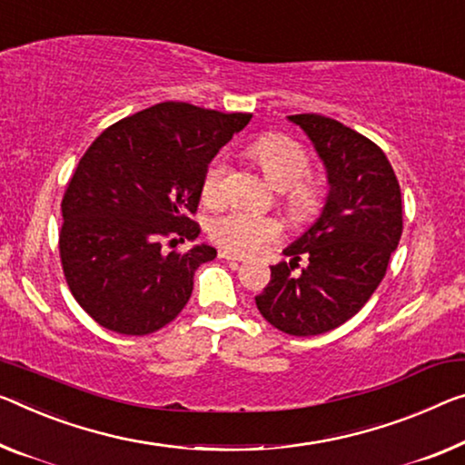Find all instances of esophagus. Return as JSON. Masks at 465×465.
<instances>
[{"label": "esophagus", "mask_w": 465, "mask_h": 465, "mask_svg": "<svg viewBox=\"0 0 465 465\" xmlns=\"http://www.w3.org/2000/svg\"><path fill=\"white\" fill-rule=\"evenodd\" d=\"M218 257H223V260H226V262H242V260H245L242 255L231 253V252H218Z\"/></svg>", "instance_id": "esophagus-1"}]
</instances>
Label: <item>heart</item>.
<instances>
[{
    "mask_svg": "<svg viewBox=\"0 0 465 465\" xmlns=\"http://www.w3.org/2000/svg\"><path fill=\"white\" fill-rule=\"evenodd\" d=\"M247 153L260 163L263 174L276 187L287 189V208L295 216H312L324 202V187L318 178L310 176V153L302 143L287 134L268 133L255 137L247 145ZM226 174L228 162L218 155L210 162L202 178V197L208 205H220L226 199ZM212 239L224 247L226 252L237 255H249L262 249L266 242L281 234L278 220L260 216L252 212H231L213 220Z\"/></svg>",
    "mask_w": 465,
    "mask_h": 465,
    "instance_id": "obj_1",
    "label": "heart"
}]
</instances>
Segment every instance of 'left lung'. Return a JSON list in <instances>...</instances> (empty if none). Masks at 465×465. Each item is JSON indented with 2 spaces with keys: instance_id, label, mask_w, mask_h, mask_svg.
<instances>
[{
  "instance_id": "1",
  "label": "left lung",
  "mask_w": 465,
  "mask_h": 465,
  "mask_svg": "<svg viewBox=\"0 0 465 465\" xmlns=\"http://www.w3.org/2000/svg\"><path fill=\"white\" fill-rule=\"evenodd\" d=\"M328 174L320 218L284 249L291 262L270 266L255 305L291 337H316L353 318L387 274L403 232L401 189L374 141L320 114H295ZM306 260L297 277L292 270Z\"/></svg>"
}]
</instances>
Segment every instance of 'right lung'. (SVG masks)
Returning a JSON list of instances; mask_svg holds the SVG:
<instances>
[{
    "label": "right lung",
    "instance_id": "1",
    "mask_svg": "<svg viewBox=\"0 0 465 465\" xmlns=\"http://www.w3.org/2000/svg\"><path fill=\"white\" fill-rule=\"evenodd\" d=\"M249 120L163 102L91 143L64 191L60 260L70 292L99 326L145 337L183 312L193 274L216 249L174 247L197 239L205 168Z\"/></svg>",
    "mask_w": 465,
    "mask_h": 465
}]
</instances>
